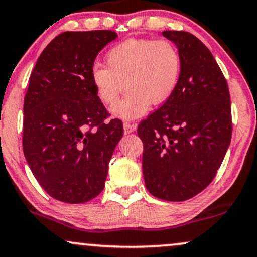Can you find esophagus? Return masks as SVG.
<instances>
[{
  "instance_id": "34e87169",
  "label": "esophagus",
  "mask_w": 257,
  "mask_h": 257,
  "mask_svg": "<svg viewBox=\"0 0 257 257\" xmlns=\"http://www.w3.org/2000/svg\"><path fill=\"white\" fill-rule=\"evenodd\" d=\"M135 130H136V123H132L128 121L123 122V132H125V134H131V132H134Z\"/></svg>"
}]
</instances>
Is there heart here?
I'll use <instances>...</instances> for the list:
<instances>
[{
  "label": "heart",
  "instance_id": "b5f03b06",
  "mask_svg": "<svg viewBox=\"0 0 257 257\" xmlns=\"http://www.w3.org/2000/svg\"><path fill=\"white\" fill-rule=\"evenodd\" d=\"M107 68L93 66L90 82L103 104H112L123 84L128 93L112 107L114 116L132 120L166 103L179 85L182 58L168 39H127L107 52Z\"/></svg>",
  "mask_w": 257,
  "mask_h": 257
}]
</instances>
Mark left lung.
I'll list each match as a JSON object with an SVG mask.
<instances>
[{
	"label": "left lung",
	"mask_w": 257,
	"mask_h": 257,
	"mask_svg": "<svg viewBox=\"0 0 257 257\" xmlns=\"http://www.w3.org/2000/svg\"><path fill=\"white\" fill-rule=\"evenodd\" d=\"M182 58L173 96L139 122L144 145L143 175L150 194L168 201L191 199L219 169L232 135L227 82L219 65L195 36L163 31Z\"/></svg>",
	"instance_id": "left-lung-1"
}]
</instances>
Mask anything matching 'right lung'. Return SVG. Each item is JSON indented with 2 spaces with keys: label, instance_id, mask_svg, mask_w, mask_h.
<instances>
[{
  "label": "right lung",
  "instance_id": "add662e5",
  "mask_svg": "<svg viewBox=\"0 0 257 257\" xmlns=\"http://www.w3.org/2000/svg\"><path fill=\"white\" fill-rule=\"evenodd\" d=\"M113 31L64 32L34 65L24 100L22 148L32 173L50 196L83 204L102 192L121 120L95 95L90 71Z\"/></svg>",
  "mask_w": 257,
  "mask_h": 257
}]
</instances>
